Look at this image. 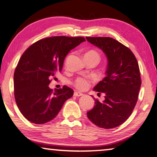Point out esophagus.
<instances>
[{
  "label": "esophagus",
  "mask_w": 157,
  "mask_h": 157,
  "mask_svg": "<svg viewBox=\"0 0 157 157\" xmlns=\"http://www.w3.org/2000/svg\"><path fill=\"white\" fill-rule=\"evenodd\" d=\"M74 96H83V94H82V93H80V92H78V91H75Z\"/></svg>",
  "instance_id": "1"
}]
</instances>
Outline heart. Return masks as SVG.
Listing matches in <instances>:
<instances>
[{
	"label": "heart",
	"mask_w": 157,
	"mask_h": 157,
	"mask_svg": "<svg viewBox=\"0 0 157 157\" xmlns=\"http://www.w3.org/2000/svg\"><path fill=\"white\" fill-rule=\"evenodd\" d=\"M84 56H94L100 60V55L98 52L94 50H90L86 52ZM73 85L79 90H86L90 86V80L87 78L79 77L73 82Z\"/></svg>",
	"instance_id": "heart-1"
}]
</instances>
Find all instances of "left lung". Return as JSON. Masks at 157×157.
Instances as JSON below:
<instances>
[{"mask_svg":"<svg viewBox=\"0 0 157 157\" xmlns=\"http://www.w3.org/2000/svg\"><path fill=\"white\" fill-rule=\"evenodd\" d=\"M108 59L106 77L94 90L104 93L105 100L95 99V105L87 112L92 123L109 129L123 124L136 105L141 86L140 69L135 55L127 47L109 37H86Z\"/></svg>","mask_w":157,"mask_h":157,"instance_id":"obj_1","label":"left lung"}]
</instances>
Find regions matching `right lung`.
<instances>
[{
	"label": "right lung",
	"mask_w": 157,
	"mask_h": 157,
	"mask_svg": "<svg viewBox=\"0 0 157 157\" xmlns=\"http://www.w3.org/2000/svg\"><path fill=\"white\" fill-rule=\"evenodd\" d=\"M84 41L83 37H51L37 41L22 54L14 73V98L29 121L41 124L52 120L73 96L68 86L53 91L48 85L61 71L68 52Z\"/></svg>",
	"instance_id": "add662e5"
}]
</instances>
